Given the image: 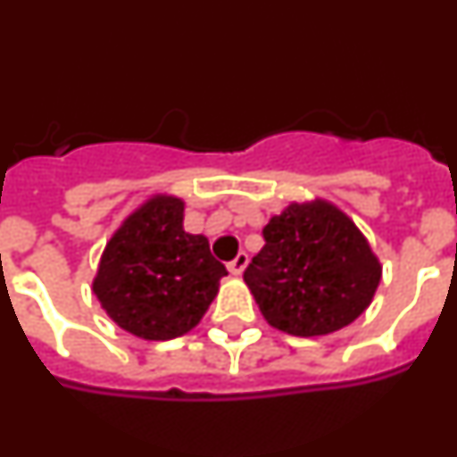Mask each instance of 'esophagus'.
Masks as SVG:
<instances>
[{
	"label": "esophagus",
	"instance_id": "34e87169",
	"mask_svg": "<svg viewBox=\"0 0 457 457\" xmlns=\"http://www.w3.org/2000/svg\"><path fill=\"white\" fill-rule=\"evenodd\" d=\"M247 263H249V256L245 252H240L236 258H233L231 263L226 265V268H228V272L236 274V277H237V274H242V270L247 268Z\"/></svg>",
	"mask_w": 457,
	"mask_h": 457
}]
</instances>
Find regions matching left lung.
I'll list each match as a JSON object with an SVG mask.
<instances>
[{"instance_id":"left-lung-1","label":"left lung","mask_w":457,"mask_h":457,"mask_svg":"<svg viewBox=\"0 0 457 457\" xmlns=\"http://www.w3.org/2000/svg\"><path fill=\"white\" fill-rule=\"evenodd\" d=\"M263 237L245 281L265 320L281 332L332 334L373 300L382 277L379 261L337 205L290 204L270 220Z\"/></svg>"}]
</instances>
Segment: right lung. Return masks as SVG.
<instances>
[{
  "mask_svg": "<svg viewBox=\"0 0 457 457\" xmlns=\"http://www.w3.org/2000/svg\"><path fill=\"white\" fill-rule=\"evenodd\" d=\"M185 204L153 196L104 247L93 293L107 316L146 341H169L199 325L226 268L208 237L183 228Z\"/></svg>",
  "mask_w": 457,
  "mask_h": 457,
  "instance_id": "obj_1",
  "label": "right lung"
}]
</instances>
